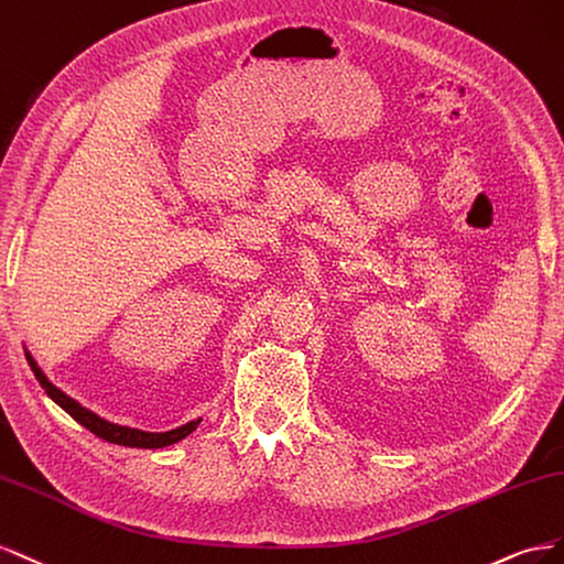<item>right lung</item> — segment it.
Instances as JSON below:
<instances>
[{"label": "right lung", "mask_w": 564, "mask_h": 564, "mask_svg": "<svg viewBox=\"0 0 564 564\" xmlns=\"http://www.w3.org/2000/svg\"><path fill=\"white\" fill-rule=\"evenodd\" d=\"M25 359H28V364L32 368V373H35L37 382L42 384V390L50 394L63 411H66L68 415H73L79 425H85L89 432L96 434V437H101V440H106L110 444L134 446V448H163V446L176 444V442H182L184 437H188V434L196 430L198 423H200V417H196V421H191V423H186L182 427L167 430V432H147V430H137V427L110 423V421H106V417L96 415L94 411L85 409L83 404H79V401L68 397L66 392H61L56 384L44 376V371L37 366V361L32 359V354L28 349H25Z\"/></svg>", "instance_id": "obj_1"}]
</instances>
